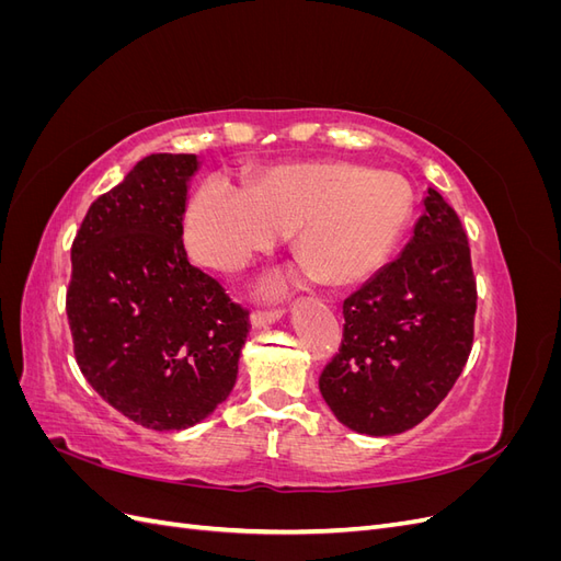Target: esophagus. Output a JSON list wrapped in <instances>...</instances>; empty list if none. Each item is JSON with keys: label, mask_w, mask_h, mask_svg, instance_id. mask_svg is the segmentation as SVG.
<instances>
[{"label": "esophagus", "mask_w": 561, "mask_h": 561, "mask_svg": "<svg viewBox=\"0 0 561 561\" xmlns=\"http://www.w3.org/2000/svg\"><path fill=\"white\" fill-rule=\"evenodd\" d=\"M283 309H271V311H257V313H252V318H250V322H252V328L254 330H264V328H268V325H274V322H278L280 318H283Z\"/></svg>", "instance_id": "esophagus-1"}]
</instances>
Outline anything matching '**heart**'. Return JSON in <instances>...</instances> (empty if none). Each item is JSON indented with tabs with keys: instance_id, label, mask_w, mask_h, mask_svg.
<instances>
[{
	"instance_id": "1",
	"label": "heart",
	"mask_w": 561,
	"mask_h": 561,
	"mask_svg": "<svg viewBox=\"0 0 561 561\" xmlns=\"http://www.w3.org/2000/svg\"><path fill=\"white\" fill-rule=\"evenodd\" d=\"M412 210V186L393 171L344 159L287 161L262 173L250 194L203 182L184 215V241L198 262L241 271L295 231L309 276L351 287L388 262Z\"/></svg>"
}]
</instances>
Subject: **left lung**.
Returning a JSON list of instances; mask_svg holds the SVG:
<instances>
[{"instance_id":"left-lung-1","label":"left lung","mask_w":561,"mask_h":561,"mask_svg":"<svg viewBox=\"0 0 561 561\" xmlns=\"http://www.w3.org/2000/svg\"><path fill=\"white\" fill-rule=\"evenodd\" d=\"M474 301L466 231L428 186L412 239L344 301L342 351L320 375L339 423L386 437L426 419L466 367Z\"/></svg>"}]
</instances>
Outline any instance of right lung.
I'll return each instance as SVG.
<instances>
[{
	"mask_svg": "<svg viewBox=\"0 0 561 561\" xmlns=\"http://www.w3.org/2000/svg\"><path fill=\"white\" fill-rule=\"evenodd\" d=\"M196 154H151L100 196L72 245L67 318L98 396L151 431L208 419L239 379L248 311L182 243Z\"/></svg>",
	"mask_w": 561,
	"mask_h": 561,
	"instance_id": "1",
	"label": "right lung"
}]
</instances>
